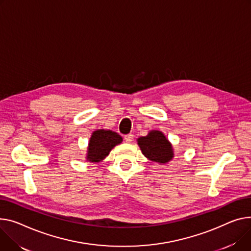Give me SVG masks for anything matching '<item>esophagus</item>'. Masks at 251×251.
<instances>
[{
	"label": "esophagus",
	"mask_w": 251,
	"mask_h": 251,
	"mask_svg": "<svg viewBox=\"0 0 251 251\" xmlns=\"http://www.w3.org/2000/svg\"><path fill=\"white\" fill-rule=\"evenodd\" d=\"M124 139H125L126 142L130 143V142L133 140V135H132V134H127V135L124 136Z\"/></svg>",
	"instance_id": "1"
}]
</instances>
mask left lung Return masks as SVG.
<instances>
[{"instance_id":"obj_1","label":"left lung","mask_w":251,"mask_h":251,"mask_svg":"<svg viewBox=\"0 0 251 251\" xmlns=\"http://www.w3.org/2000/svg\"><path fill=\"white\" fill-rule=\"evenodd\" d=\"M137 144L142 154L153 162L165 164L175 157L173 144L159 130H151L146 136L137 138Z\"/></svg>"}]
</instances>
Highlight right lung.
<instances>
[{"label":"right lung","instance_id":"right-lung-1","mask_svg":"<svg viewBox=\"0 0 251 251\" xmlns=\"http://www.w3.org/2000/svg\"><path fill=\"white\" fill-rule=\"evenodd\" d=\"M122 141L123 138L118 133L112 130H95L89 140L86 159L92 163L102 161L109 155L111 150Z\"/></svg>","mask_w":251,"mask_h":251}]
</instances>
